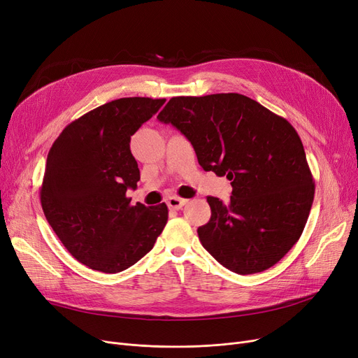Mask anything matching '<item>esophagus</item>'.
<instances>
[{
  "instance_id": "1",
  "label": "esophagus",
  "mask_w": 358,
  "mask_h": 358,
  "mask_svg": "<svg viewBox=\"0 0 358 358\" xmlns=\"http://www.w3.org/2000/svg\"><path fill=\"white\" fill-rule=\"evenodd\" d=\"M187 203L186 199H181V197L178 196H171L166 199V205L171 208V209H181L184 205Z\"/></svg>"
}]
</instances>
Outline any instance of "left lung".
<instances>
[{"instance_id": "left-lung-1", "label": "left lung", "mask_w": 358, "mask_h": 358, "mask_svg": "<svg viewBox=\"0 0 358 358\" xmlns=\"http://www.w3.org/2000/svg\"><path fill=\"white\" fill-rule=\"evenodd\" d=\"M157 119L187 137L205 171L231 181L229 203L208 196L203 248L237 274L279 262L301 237L315 190L295 128L237 92L172 97Z\"/></svg>"}]
</instances>
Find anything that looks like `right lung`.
Listing matches in <instances>:
<instances>
[{
    "label": "right lung",
    "instance_id": "add662e5",
    "mask_svg": "<svg viewBox=\"0 0 358 358\" xmlns=\"http://www.w3.org/2000/svg\"><path fill=\"white\" fill-rule=\"evenodd\" d=\"M165 99L125 97L75 119L52 143L39 197L44 215L69 254L91 270L119 273L153 248L168 206L131 205L140 169L131 136Z\"/></svg>",
    "mask_w": 358,
    "mask_h": 358
}]
</instances>
